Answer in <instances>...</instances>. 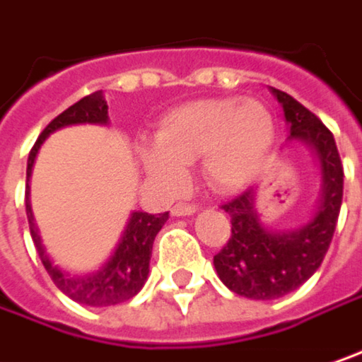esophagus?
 I'll return each instance as SVG.
<instances>
[{
    "mask_svg": "<svg viewBox=\"0 0 362 362\" xmlns=\"http://www.w3.org/2000/svg\"><path fill=\"white\" fill-rule=\"evenodd\" d=\"M197 211H199V204H194V202H178V204L172 206V215H176V217H180V215H192Z\"/></svg>",
    "mask_w": 362,
    "mask_h": 362,
    "instance_id": "esophagus-1",
    "label": "esophagus"
}]
</instances>
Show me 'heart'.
<instances>
[{
    "mask_svg": "<svg viewBox=\"0 0 362 362\" xmlns=\"http://www.w3.org/2000/svg\"><path fill=\"white\" fill-rule=\"evenodd\" d=\"M274 139L272 115L258 100L217 98L174 108L160 120L156 145L141 151L147 174L165 188L184 180V163L201 158L204 180L238 190L256 178Z\"/></svg>",
    "mask_w": 362,
    "mask_h": 362,
    "instance_id": "obj_1",
    "label": "heart"
}]
</instances>
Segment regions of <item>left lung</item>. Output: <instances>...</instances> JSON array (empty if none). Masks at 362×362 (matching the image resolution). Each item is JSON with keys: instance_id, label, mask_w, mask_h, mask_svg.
<instances>
[{"instance_id": "left-lung-1", "label": "left lung", "mask_w": 362, "mask_h": 362, "mask_svg": "<svg viewBox=\"0 0 362 362\" xmlns=\"http://www.w3.org/2000/svg\"><path fill=\"white\" fill-rule=\"evenodd\" d=\"M283 104L291 137L303 139L317 151L322 163V201L317 213L293 231L272 233L254 211V192L245 190L221 204L231 217V235L213 262L225 287L247 299H279L299 288L324 262L342 204L344 168L328 127L281 90H272Z\"/></svg>"}]
</instances>
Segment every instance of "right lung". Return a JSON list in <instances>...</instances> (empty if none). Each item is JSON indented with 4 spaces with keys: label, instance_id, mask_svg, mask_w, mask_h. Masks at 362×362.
Instances as JSON below:
<instances>
[{
    "label": "right lung",
    "instance_id": "right-lung-1",
    "mask_svg": "<svg viewBox=\"0 0 362 362\" xmlns=\"http://www.w3.org/2000/svg\"><path fill=\"white\" fill-rule=\"evenodd\" d=\"M106 120H108V106H106L102 92H94L90 96L81 98L74 106L63 110L59 117H54L45 127V131L38 135L36 143L33 145L30 156H28L26 178H30L34 158L40 149V143L53 131L67 127V124L106 122ZM26 217H28V227H30V235L36 245V252H38L42 266L47 268L54 285L77 303L92 305V308H108V305L129 301L145 285L147 274H149V258H151V250H153V240L163 223L168 221L170 213L149 215L145 211H135L127 223V229L118 242L115 254L98 272L90 274V276H71V274L59 270L49 260V256L45 254V247L40 244L38 229L34 225L33 209H30V201H28V186H26Z\"/></svg>",
    "mask_w": 362,
    "mask_h": 362
}]
</instances>
